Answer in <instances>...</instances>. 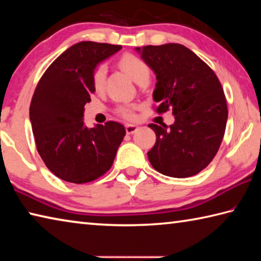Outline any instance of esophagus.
<instances>
[{"label":"esophagus","mask_w":261,"mask_h":261,"mask_svg":"<svg viewBox=\"0 0 261 261\" xmlns=\"http://www.w3.org/2000/svg\"><path fill=\"white\" fill-rule=\"evenodd\" d=\"M137 130H138V126H137V125H134V124H126L125 125V131H126L127 135L135 134Z\"/></svg>","instance_id":"34e87169"}]
</instances>
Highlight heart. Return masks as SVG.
Wrapping results in <instances>:
<instances>
[{"mask_svg": "<svg viewBox=\"0 0 261 261\" xmlns=\"http://www.w3.org/2000/svg\"><path fill=\"white\" fill-rule=\"evenodd\" d=\"M120 67L125 73L134 79L136 83H138L141 78L148 76L149 69L148 65L145 62L132 54H125L120 59ZM107 77V67L106 64H100L95 68L93 74H92V85L95 91H102ZM118 114L127 120H132L135 117L134 107L131 106H122L118 108Z\"/></svg>", "mask_w": 261, "mask_h": 261, "instance_id": "obj_1", "label": "heart"}]
</instances>
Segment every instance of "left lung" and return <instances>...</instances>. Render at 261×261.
Returning a JSON list of instances; mask_svg holds the SVG:
<instances>
[{
	"label": "left lung",
	"mask_w": 261,
	"mask_h": 261,
	"mask_svg": "<svg viewBox=\"0 0 261 261\" xmlns=\"http://www.w3.org/2000/svg\"><path fill=\"white\" fill-rule=\"evenodd\" d=\"M156 76L153 99L158 113L173 109L175 123L149 124L156 141L147 153L159 173L185 178L210 165L226 130V96L216 74L193 51L179 43L136 47Z\"/></svg>",
	"instance_id": "8db88e82"
}]
</instances>
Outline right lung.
Returning <instances> with one entry per match:
<instances>
[{"label":"right lung","mask_w":261,"mask_h":261,"mask_svg":"<svg viewBox=\"0 0 261 261\" xmlns=\"http://www.w3.org/2000/svg\"><path fill=\"white\" fill-rule=\"evenodd\" d=\"M122 46L82 41L61 54L43 73L30 106L37 149L48 169L65 182L83 184L112 167L125 136L121 123L109 121L88 127L85 105L95 90V68Z\"/></svg>","instance_id":"1"}]
</instances>
